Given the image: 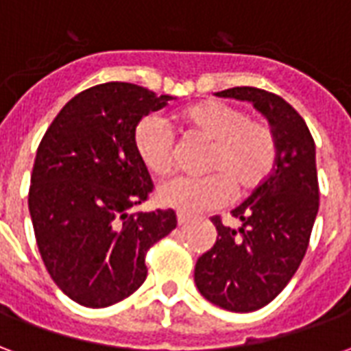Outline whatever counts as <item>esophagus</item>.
<instances>
[{
    "label": "esophagus",
    "mask_w": 351,
    "mask_h": 351,
    "mask_svg": "<svg viewBox=\"0 0 351 351\" xmlns=\"http://www.w3.org/2000/svg\"><path fill=\"white\" fill-rule=\"evenodd\" d=\"M190 220H191L190 214H184V213L176 214V221H178V226H186Z\"/></svg>",
    "instance_id": "1"
}]
</instances>
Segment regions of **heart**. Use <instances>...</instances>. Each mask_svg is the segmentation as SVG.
I'll use <instances>...</instances> for the list:
<instances>
[{"instance_id": "heart-1", "label": "heart", "mask_w": 351, "mask_h": 351, "mask_svg": "<svg viewBox=\"0 0 351 351\" xmlns=\"http://www.w3.org/2000/svg\"><path fill=\"white\" fill-rule=\"evenodd\" d=\"M186 137L210 143L201 178H176L156 191L158 203L180 213H199L244 197L263 186L278 160L274 131L250 120L246 110L226 101H203L175 116ZM138 160L152 175L167 176L175 161V138L158 116H145L133 131Z\"/></svg>"}]
</instances>
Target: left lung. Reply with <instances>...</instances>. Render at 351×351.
<instances>
[{
  "instance_id": "8db88e82",
  "label": "left lung",
  "mask_w": 351,
  "mask_h": 351,
  "mask_svg": "<svg viewBox=\"0 0 351 351\" xmlns=\"http://www.w3.org/2000/svg\"><path fill=\"white\" fill-rule=\"evenodd\" d=\"M218 97L250 101L269 120L278 143V160L269 180L231 210L239 228L214 216L218 237L195 263V286L220 308L254 312L293 278L319 206L316 145L301 114L280 95L237 86Z\"/></svg>"
}]
</instances>
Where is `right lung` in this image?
<instances>
[{"label":"right lung","mask_w":351,"mask_h":351,"mask_svg":"<svg viewBox=\"0 0 351 351\" xmlns=\"http://www.w3.org/2000/svg\"><path fill=\"white\" fill-rule=\"evenodd\" d=\"M171 99L130 82L88 88L37 148L27 197L37 246L56 286L82 306H110L137 291L148 248L176 228L171 208L130 214L154 188L133 131Z\"/></svg>","instance_id":"right-lung-1"}]
</instances>
